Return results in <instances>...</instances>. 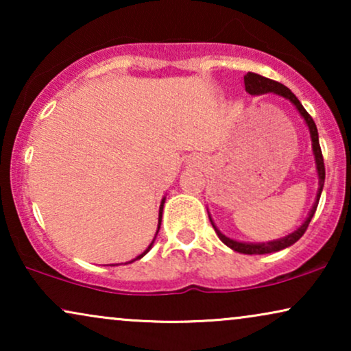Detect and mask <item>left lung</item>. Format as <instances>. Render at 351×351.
<instances>
[{"label": "left lung", "instance_id": "obj_1", "mask_svg": "<svg viewBox=\"0 0 351 351\" xmlns=\"http://www.w3.org/2000/svg\"><path fill=\"white\" fill-rule=\"evenodd\" d=\"M244 86H246V90L251 95H262V94H268V93H273L276 95H280V97H285L286 100H289V102L294 105L297 108V112L300 113V117L304 118V121L306 124V128H308L310 131V138H311V150H313V156H315V166H316V174H318V193H316V199L313 206H311L308 215H306V219L304 220V223L300 225L299 228L294 230V232L286 234V237H282L280 239H273V241H267V243H244V241H237V239H232L228 237H225V234L220 232L217 228V225L214 223L213 217H210L209 214V220L210 223H213V227L215 230V233H217V237L220 238V241L223 244H227L230 249H233V251H237L239 254H249V256H261V254H271V252H278V251H282V249L292 246V244L299 241V239L304 237L305 230L308 228V223L311 217L315 215V210L318 208V203H319V196H321V191H323V186H324V179H326V171H324V161H323V153H321V147H319V138H318V129H316V124L313 121V118L310 117L308 113H306V110L302 107V104L299 102V99L295 97L294 94H292V90L289 88H286L285 84L278 83V81H273V80H268L265 76H261L257 73H252V71H249V73L244 76Z\"/></svg>", "mask_w": 351, "mask_h": 351}]
</instances>
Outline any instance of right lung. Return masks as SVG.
Listing matches in <instances>:
<instances>
[{
    "label": "right lung",
    "instance_id": "obj_1",
    "mask_svg": "<svg viewBox=\"0 0 351 351\" xmlns=\"http://www.w3.org/2000/svg\"><path fill=\"white\" fill-rule=\"evenodd\" d=\"M165 203H166V196H165V198L161 199V204H160V214H158V228H156V234H158V232H160V227H161V219H162V208H165ZM156 234H155V238H153V241L150 243V246H148V247L145 249V251H143V252L141 254V256H137L136 258H132L131 262H126V263H132V262H136V261H138V258H142L143 256H145V254H147L148 251H150V249L153 247V243H155V239H156Z\"/></svg>",
    "mask_w": 351,
    "mask_h": 351
}]
</instances>
